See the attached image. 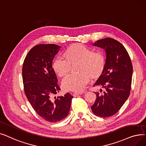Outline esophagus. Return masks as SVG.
<instances>
[{
    "label": "esophagus",
    "mask_w": 146,
    "mask_h": 146,
    "mask_svg": "<svg viewBox=\"0 0 146 146\" xmlns=\"http://www.w3.org/2000/svg\"><path fill=\"white\" fill-rule=\"evenodd\" d=\"M81 93H74V97H76V96H77L78 95H79V94H81Z\"/></svg>",
    "instance_id": "obj_1"
}]
</instances>
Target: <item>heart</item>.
I'll return each mask as SVG.
<instances>
[{
	"label": "heart",
	"instance_id": "obj_1",
	"mask_svg": "<svg viewBox=\"0 0 146 146\" xmlns=\"http://www.w3.org/2000/svg\"><path fill=\"white\" fill-rule=\"evenodd\" d=\"M65 58L58 56L53 63V69L59 77H64L70 71L71 65L80 64L79 74H71L62 81V86L67 91L80 92L88 84L90 77L98 78L102 74L105 66V58L102 53L81 44L69 47Z\"/></svg>",
	"mask_w": 146,
	"mask_h": 146
}]
</instances>
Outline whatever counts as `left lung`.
Instances as JSON below:
<instances>
[{"instance_id":"obj_1","label":"left lung","mask_w":146,"mask_h":146,"mask_svg":"<svg viewBox=\"0 0 146 146\" xmlns=\"http://www.w3.org/2000/svg\"><path fill=\"white\" fill-rule=\"evenodd\" d=\"M93 46L105 49L106 58L103 72L94 85L105 88V91L102 95L96 93L91 109L96 116L109 117L118 112L128 98L133 65L125 48L118 41L106 38L98 40Z\"/></svg>"}]
</instances>
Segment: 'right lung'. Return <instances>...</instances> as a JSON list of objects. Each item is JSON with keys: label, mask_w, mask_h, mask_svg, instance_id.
<instances>
[{"label": "right lung", "mask_w": 146, "mask_h": 146, "mask_svg": "<svg viewBox=\"0 0 146 146\" xmlns=\"http://www.w3.org/2000/svg\"><path fill=\"white\" fill-rule=\"evenodd\" d=\"M54 44H41L33 47L26 56L23 66V80L25 95L33 108L44 120L60 121L68 116L73 98L69 93L56 98L60 90L52 60L60 50Z\"/></svg>", "instance_id": "add662e5"}]
</instances>
